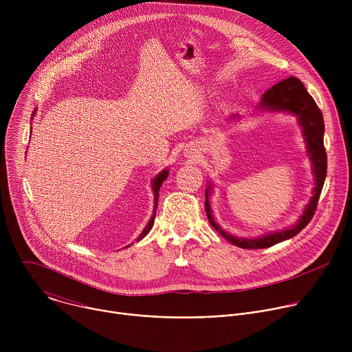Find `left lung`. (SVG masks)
Masks as SVG:
<instances>
[{"label": "left lung", "instance_id": "8db88e82", "mask_svg": "<svg viewBox=\"0 0 352 352\" xmlns=\"http://www.w3.org/2000/svg\"><path fill=\"white\" fill-rule=\"evenodd\" d=\"M258 109L265 110V111L289 113L298 118V124L300 128H302V135L305 138L307 150H308L309 159L312 162L315 188H314V196L311 197L309 204L305 206L302 216L299 217L296 224H294L292 227L284 228L281 231L265 234L258 238H238V236L224 231L214 221L212 209H210V204H209V196L212 193V185L209 184V186L206 189V195H205V209H206V214H208V219H209L212 227L227 241H230L235 246H239L243 249L269 248L278 242L289 239V238L295 236L299 231H302L308 226V223L312 220V217L316 212L319 196H320L324 179H326V174H327V156H326V148L323 144V135H324L323 116H322V111L319 110V107L316 106L312 96L307 91L302 82H300L295 76H289V78L276 83L272 89L265 91Z\"/></svg>", "mask_w": 352, "mask_h": 352}]
</instances>
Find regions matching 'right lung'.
Listing matches in <instances>:
<instances>
[{
	"label": "right lung",
	"instance_id": "right-lung-1",
	"mask_svg": "<svg viewBox=\"0 0 352 352\" xmlns=\"http://www.w3.org/2000/svg\"><path fill=\"white\" fill-rule=\"evenodd\" d=\"M34 113H36V110H34ZM34 113L32 114V116H34ZM32 131V129H30ZM168 177V170L166 168V170H163L162 173H159L157 175H156V178L153 179V182H152V188H153V195H155V212H153V214H152V219H150V221L147 223V226L144 227V230L140 232V235L136 238V241H140L143 236H146L147 235V232L152 230V227H153V224H155V219H156V208H157V200H159V192H160V186H162V184L166 181V178ZM131 245H133V242L131 243ZM131 245H128V246H131ZM126 246V248H128Z\"/></svg>",
	"mask_w": 352,
	"mask_h": 352
}]
</instances>
